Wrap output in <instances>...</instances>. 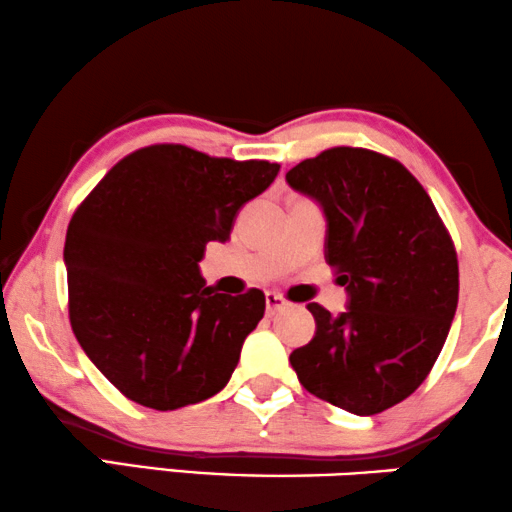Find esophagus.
<instances>
[{"mask_svg": "<svg viewBox=\"0 0 512 512\" xmlns=\"http://www.w3.org/2000/svg\"><path fill=\"white\" fill-rule=\"evenodd\" d=\"M288 302L281 298L279 293H265V309H268V314H277L279 309H286Z\"/></svg>", "mask_w": 512, "mask_h": 512, "instance_id": "esophagus-1", "label": "esophagus"}]
</instances>
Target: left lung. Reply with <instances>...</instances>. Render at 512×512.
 <instances>
[{
  "label": "left lung",
  "mask_w": 512,
  "mask_h": 512,
  "mask_svg": "<svg viewBox=\"0 0 512 512\" xmlns=\"http://www.w3.org/2000/svg\"><path fill=\"white\" fill-rule=\"evenodd\" d=\"M325 214V261L346 286V309L316 302L311 342L291 365L311 395L374 416L416 392L457 311L453 240L420 182L399 161L332 147L286 173Z\"/></svg>",
  "instance_id": "8db88e82"
}]
</instances>
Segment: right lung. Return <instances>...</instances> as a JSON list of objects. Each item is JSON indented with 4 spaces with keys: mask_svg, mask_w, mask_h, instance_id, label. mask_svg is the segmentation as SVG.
<instances>
[{
    "mask_svg": "<svg viewBox=\"0 0 512 512\" xmlns=\"http://www.w3.org/2000/svg\"><path fill=\"white\" fill-rule=\"evenodd\" d=\"M279 164L214 159L184 145L124 157L73 214L64 242L69 316L96 369L147 409L175 411L231 381L265 295L205 286L207 242H228L238 212Z\"/></svg>",
    "mask_w": 512,
    "mask_h": 512,
    "instance_id": "add662e5",
    "label": "right lung"
}]
</instances>
